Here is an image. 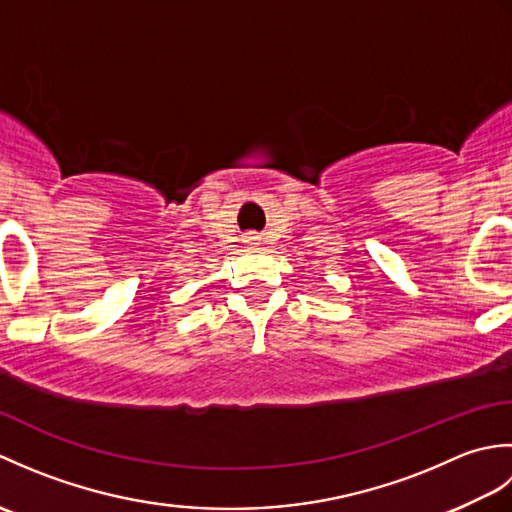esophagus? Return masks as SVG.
Returning a JSON list of instances; mask_svg holds the SVG:
<instances>
[{
  "label": "esophagus",
  "mask_w": 512,
  "mask_h": 512,
  "mask_svg": "<svg viewBox=\"0 0 512 512\" xmlns=\"http://www.w3.org/2000/svg\"><path fill=\"white\" fill-rule=\"evenodd\" d=\"M250 239H257V237H250Z\"/></svg>",
  "instance_id": "34e87169"
}]
</instances>
